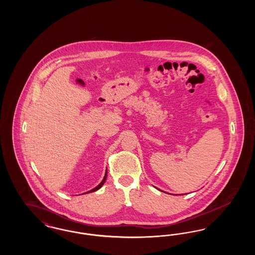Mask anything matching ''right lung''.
<instances>
[{
	"mask_svg": "<svg viewBox=\"0 0 255 255\" xmlns=\"http://www.w3.org/2000/svg\"><path fill=\"white\" fill-rule=\"evenodd\" d=\"M106 177H107V172H106V174H105V177H104V179L102 180V182H100L98 185H97V187L96 188H94V189H92L91 191H89V192H94V191H97V190H98L102 185H103V183L105 182V180H106Z\"/></svg>",
	"mask_w": 255,
	"mask_h": 255,
	"instance_id": "add662e5",
	"label": "right lung"
}]
</instances>
